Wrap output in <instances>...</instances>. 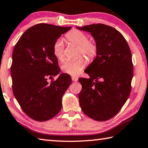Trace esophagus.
Segmentation results:
<instances>
[{
  "mask_svg": "<svg viewBox=\"0 0 148 148\" xmlns=\"http://www.w3.org/2000/svg\"><path fill=\"white\" fill-rule=\"evenodd\" d=\"M72 80L73 82H77V80H78V78H77V77H75V76H72Z\"/></svg>",
  "mask_w": 148,
  "mask_h": 148,
  "instance_id": "1",
  "label": "esophagus"
}]
</instances>
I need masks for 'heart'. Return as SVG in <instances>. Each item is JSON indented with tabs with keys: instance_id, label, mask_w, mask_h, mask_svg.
Listing matches in <instances>:
<instances>
[{
	"instance_id": "obj_1",
	"label": "heart",
	"mask_w": 148,
	"mask_h": 148,
	"mask_svg": "<svg viewBox=\"0 0 148 148\" xmlns=\"http://www.w3.org/2000/svg\"><path fill=\"white\" fill-rule=\"evenodd\" d=\"M65 38L70 43L78 46L80 54L85 55L88 58L94 57L97 52V45L92 40H88V36L83 32L74 29L65 35ZM53 53L58 60L63 61L64 55V43L61 39L56 40L53 45ZM86 65V60L81 57L74 61H66L61 65V69L66 74L77 76Z\"/></svg>"
}]
</instances>
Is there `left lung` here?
Wrapping results in <instances>:
<instances>
[{"instance_id": "8db88e82", "label": "left lung", "mask_w": 148, "mask_h": 148, "mask_svg": "<svg viewBox=\"0 0 148 148\" xmlns=\"http://www.w3.org/2000/svg\"><path fill=\"white\" fill-rule=\"evenodd\" d=\"M76 28L90 33L97 45L95 60L85 72L90 78H79L83 112L97 121L114 116L127 101L133 76L132 56L122 34L111 26L97 24Z\"/></svg>"}]
</instances>
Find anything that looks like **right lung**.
Wrapping results in <instances>:
<instances>
[{"label":"right lung","mask_w":148,"mask_h":148,"mask_svg":"<svg viewBox=\"0 0 148 148\" xmlns=\"http://www.w3.org/2000/svg\"><path fill=\"white\" fill-rule=\"evenodd\" d=\"M71 28L38 24L22 35L13 49V92L23 111L33 120H48L61 109L62 97L71 84V77L61 73L51 83L47 78L60 74L53 45Z\"/></svg>","instance_id":"add662e5"}]
</instances>
